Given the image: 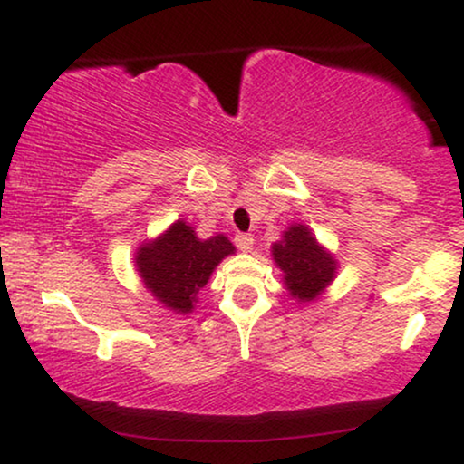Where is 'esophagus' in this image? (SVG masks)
<instances>
[{
	"instance_id": "1",
	"label": "esophagus",
	"mask_w": 464,
	"mask_h": 464,
	"mask_svg": "<svg viewBox=\"0 0 464 464\" xmlns=\"http://www.w3.org/2000/svg\"><path fill=\"white\" fill-rule=\"evenodd\" d=\"M234 243H237V246H238L240 251H249L251 246H253V237H251V234L238 232L237 237H234Z\"/></svg>"
}]
</instances>
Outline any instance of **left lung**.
<instances>
[{
	"label": "left lung",
	"mask_w": 464,
	"mask_h": 464,
	"mask_svg": "<svg viewBox=\"0 0 464 464\" xmlns=\"http://www.w3.org/2000/svg\"><path fill=\"white\" fill-rule=\"evenodd\" d=\"M278 268L285 272V285L300 302H310L334 281L335 262L316 245L306 226H291L281 243L272 246Z\"/></svg>",
	"instance_id": "8db88e82"
}]
</instances>
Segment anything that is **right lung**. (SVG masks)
Returning a JSON list of instances; mask_svg holds the SVG:
<instances>
[{"mask_svg": "<svg viewBox=\"0 0 464 464\" xmlns=\"http://www.w3.org/2000/svg\"><path fill=\"white\" fill-rule=\"evenodd\" d=\"M230 253L234 246L224 234L200 240L186 221H177L154 243L143 245L135 259L145 287L164 306L189 313L196 294L205 287L215 266Z\"/></svg>", "mask_w": 464, "mask_h": 464, "instance_id": "1", "label": "right lung"}]
</instances>
